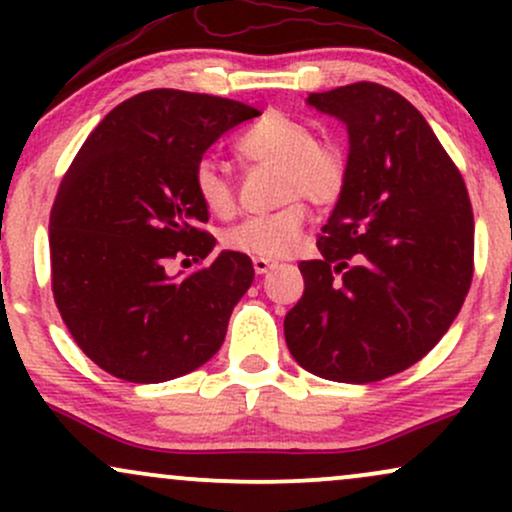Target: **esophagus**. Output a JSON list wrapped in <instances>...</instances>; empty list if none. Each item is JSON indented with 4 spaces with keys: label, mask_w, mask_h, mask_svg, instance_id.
Instances as JSON below:
<instances>
[{
    "label": "esophagus",
    "mask_w": 512,
    "mask_h": 512,
    "mask_svg": "<svg viewBox=\"0 0 512 512\" xmlns=\"http://www.w3.org/2000/svg\"><path fill=\"white\" fill-rule=\"evenodd\" d=\"M252 267H255L257 274H267L269 269L274 267V262L267 260V257H255V260H252Z\"/></svg>",
    "instance_id": "34e87169"
}]
</instances>
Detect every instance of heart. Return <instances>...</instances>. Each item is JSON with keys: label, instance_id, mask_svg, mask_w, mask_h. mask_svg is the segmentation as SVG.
<instances>
[{"label": "heart", "instance_id": "heart-1", "mask_svg": "<svg viewBox=\"0 0 512 512\" xmlns=\"http://www.w3.org/2000/svg\"><path fill=\"white\" fill-rule=\"evenodd\" d=\"M236 154L248 166H279V199L284 207L250 216L223 233L228 250L255 257H284L303 236L308 207L320 209L339 202L349 182V156L332 137H317L308 120L269 113L243 132ZM192 187L209 214L228 219L236 214L238 192L231 173L211 156H202L192 170Z\"/></svg>", "mask_w": 512, "mask_h": 512}]
</instances>
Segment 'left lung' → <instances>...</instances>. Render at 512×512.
I'll list each match as a JSON object with an SVG mask.
<instances>
[{
    "label": "left lung",
    "instance_id": "8db88e82",
    "mask_svg": "<svg viewBox=\"0 0 512 512\" xmlns=\"http://www.w3.org/2000/svg\"><path fill=\"white\" fill-rule=\"evenodd\" d=\"M308 103L349 129V182L298 264L286 313L291 356L334 383H378L440 342L474 274L467 185L424 115L392 88L358 81Z\"/></svg>",
    "mask_w": 512,
    "mask_h": 512
}]
</instances>
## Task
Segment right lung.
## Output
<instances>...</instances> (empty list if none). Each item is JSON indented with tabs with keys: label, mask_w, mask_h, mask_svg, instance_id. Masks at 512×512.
<instances>
[{
	"label": "right lung",
	"mask_w": 512,
	"mask_h": 512,
	"mask_svg": "<svg viewBox=\"0 0 512 512\" xmlns=\"http://www.w3.org/2000/svg\"><path fill=\"white\" fill-rule=\"evenodd\" d=\"M262 115L207 93H137L88 134L50 211L52 296L79 349L127 383H166L221 349L255 279L243 252L202 264L216 238L192 170L223 132Z\"/></svg>",
	"instance_id": "right-lung-1"
}]
</instances>
